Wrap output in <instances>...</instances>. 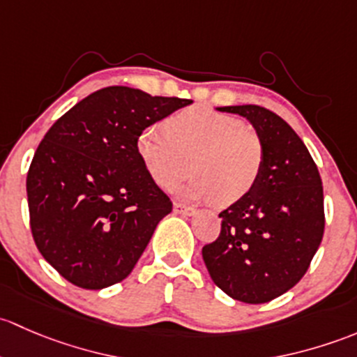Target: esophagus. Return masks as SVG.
<instances>
[{
	"instance_id": "obj_1",
	"label": "esophagus",
	"mask_w": 357,
	"mask_h": 357,
	"mask_svg": "<svg viewBox=\"0 0 357 357\" xmlns=\"http://www.w3.org/2000/svg\"><path fill=\"white\" fill-rule=\"evenodd\" d=\"M174 211L178 213V215H183V216H190L196 213V209L192 208V206H185L182 203H175L174 204Z\"/></svg>"
}]
</instances>
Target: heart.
Wrapping results in <instances>:
<instances>
[{"mask_svg": "<svg viewBox=\"0 0 357 357\" xmlns=\"http://www.w3.org/2000/svg\"><path fill=\"white\" fill-rule=\"evenodd\" d=\"M135 153L161 187H172L190 172L178 190L187 199H213L232 206L256 187L264 165V142L255 127L206 106H190L165 122L141 130Z\"/></svg>", "mask_w": 357, "mask_h": 357, "instance_id": "heart-1", "label": "heart"}]
</instances>
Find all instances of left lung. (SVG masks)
<instances>
[{"mask_svg": "<svg viewBox=\"0 0 357 357\" xmlns=\"http://www.w3.org/2000/svg\"><path fill=\"white\" fill-rule=\"evenodd\" d=\"M216 109L252 123L264 142V165L255 189L220 213L222 230L203 248V259L227 296L263 304L304 277L321 244V177L304 142L277 113L256 105Z\"/></svg>", "mask_w": 357, "mask_h": 357, "instance_id": "8db88e82", "label": "left lung"}]
</instances>
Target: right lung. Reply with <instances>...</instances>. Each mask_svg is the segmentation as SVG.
Masks as SVG:
<instances>
[{
	"instance_id": "right-lung-1",
	"label": "right lung",
	"mask_w": 357,
	"mask_h": 357,
	"mask_svg": "<svg viewBox=\"0 0 357 357\" xmlns=\"http://www.w3.org/2000/svg\"><path fill=\"white\" fill-rule=\"evenodd\" d=\"M190 99L112 86L53 123L27 174L31 230L70 284L99 290L130 275L172 201L149 177L135 139Z\"/></svg>"
}]
</instances>
